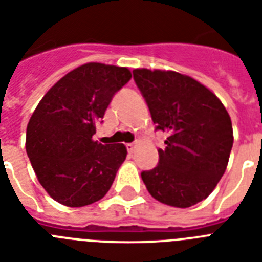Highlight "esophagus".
Masks as SVG:
<instances>
[{
    "label": "esophagus",
    "instance_id": "1",
    "mask_svg": "<svg viewBox=\"0 0 262 262\" xmlns=\"http://www.w3.org/2000/svg\"><path fill=\"white\" fill-rule=\"evenodd\" d=\"M135 148H136V145L135 144H126V149H127V152H133V150H135Z\"/></svg>",
    "mask_w": 262,
    "mask_h": 262
}]
</instances>
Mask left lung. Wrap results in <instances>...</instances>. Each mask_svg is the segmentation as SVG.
I'll use <instances>...</instances> for the list:
<instances>
[{
  "label": "left lung",
  "mask_w": 262,
  "mask_h": 262,
  "mask_svg": "<svg viewBox=\"0 0 262 262\" xmlns=\"http://www.w3.org/2000/svg\"><path fill=\"white\" fill-rule=\"evenodd\" d=\"M133 79L156 130L168 135L159 164L141 172L146 190L164 205H196L226 171L234 140L229 113L207 87L179 72L137 69Z\"/></svg>",
  "instance_id": "1"
}]
</instances>
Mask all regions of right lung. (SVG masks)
Listing matches in <instances>:
<instances>
[{"label":"right lung","mask_w":262,"mask_h":262,"mask_svg":"<svg viewBox=\"0 0 262 262\" xmlns=\"http://www.w3.org/2000/svg\"><path fill=\"white\" fill-rule=\"evenodd\" d=\"M132 78L126 67L87 63L51 87L32 114L25 148L40 184L69 207L105 196L126 159L124 144L94 141L117 91Z\"/></svg>","instance_id":"right-lung-1"}]
</instances>
